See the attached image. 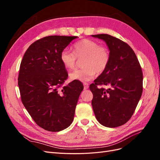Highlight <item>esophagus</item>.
I'll list each match as a JSON object with an SVG mask.
<instances>
[{"label":"esophagus","instance_id":"obj_1","mask_svg":"<svg viewBox=\"0 0 160 160\" xmlns=\"http://www.w3.org/2000/svg\"><path fill=\"white\" fill-rule=\"evenodd\" d=\"M83 86H84V89H88L89 88V84L87 83H83Z\"/></svg>","mask_w":160,"mask_h":160}]
</instances>
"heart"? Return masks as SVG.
<instances>
[{
	"mask_svg": "<svg viewBox=\"0 0 160 160\" xmlns=\"http://www.w3.org/2000/svg\"><path fill=\"white\" fill-rule=\"evenodd\" d=\"M83 60V69H76L71 72L72 80L82 82L92 79L97 72H103L108 67L109 53L107 48L99 45L98 42L89 39H83L73 45V52L65 49L60 54L61 61L67 69H72L76 64V59Z\"/></svg>",
	"mask_w": 160,
	"mask_h": 160,
	"instance_id": "heart-1",
	"label": "heart"
}]
</instances>
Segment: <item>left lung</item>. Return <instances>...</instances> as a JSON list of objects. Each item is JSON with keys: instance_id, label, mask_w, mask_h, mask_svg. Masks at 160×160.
<instances>
[{"instance_id": "obj_1", "label": "left lung", "mask_w": 160, "mask_h": 160, "mask_svg": "<svg viewBox=\"0 0 160 160\" xmlns=\"http://www.w3.org/2000/svg\"><path fill=\"white\" fill-rule=\"evenodd\" d=\"M105 42L109 51L108 67L89 86L96 119L103 126L119 127L132 118L141 98L143 73L134 51L126 42L107 34L91 35ZM98 84L109 85L108 90Z\"/></svg>"}]
</instances>
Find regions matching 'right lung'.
Here are the masks:
<instances>
[{
	"instance_id": "right-lung-1",
	"label": "right lung",
	"mask_w": 160,
	"mask_h": 160,
	"mask_svg": "<svg viewBox=\"0 0 160 160\" xmlns=\"http://www.w3.org/2000/svg\"><path fill=\"white\" fill-rule=\"evenodd\" d=\"M78 37L48 36L30 45L21 61L18 78L22 103L35 123L47 131L60 132L73 121L83 85L74 80L62 87L68 73L61 51Z\"/></svg>"
}]
</instances>
